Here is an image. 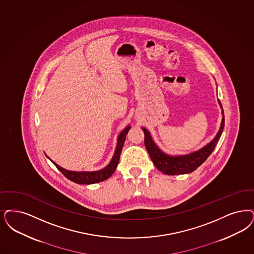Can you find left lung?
I'll return each instance as SVG.
<instances>
[{
    "label": "left lung",
    "instance_id": "8db88e82",
    "mask_svg": "<svg viewBox=\"0 0 254 254\" xmlns=\"http://www.w3.org/2000/svg\"><path fill=\"white\" fill-rule=\"evenodd\" d=\"M219 104H220V101H219ZM220 106H221V104H220ZM222 114H224L223 111H222ZM224 123H225V118H224L223 115L220 129H219V131L217 132V134L213 141L209 142L200 150L188 154V155L172 157V156H168V155L164 154L163 151H161L159 149V147L155 144V142H153L149 132L146 130V128L142 127L143 133H144V145L148 151V154L152 160L153 163L161 172H163L165 175H171V176L181 175V174H188V173L194 171L212 154L214 147L216 146L217 142L221 137L222 132H223Z\"/></svg>",
    "mask_w": 254,
    "mask_h": 254
}]
</instances>
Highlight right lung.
<instances>
[{
  "label": "right lung",
  "mask_w": 254,
  "mask_h": 254,
  "mask_svg": "<svg viewBox=\"0 0 254 254\" xmlns=\"http://www.w3.org/2000/svg\"><path fill=\"white\" fill-rule=\"evenodd\" d=\"M129 129H130V127L128 126L120 133V135L118 137V141H117L116 150H115L114 156L112 158V162L107 167H105L102 170L95 171V172H72V171H69V170L62 168L54 162L53 163L68 180H70L73 183H78V184H93V183L103 182V181L109 179L115 171L118 163H119L124 142L126 141L127 134L128 133Z\"/></svg>",
  "instance_id": "obj_1"
}]
</instances>
